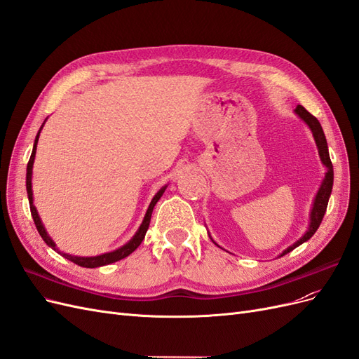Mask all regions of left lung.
<instances>
[{
    "instance_id": "obj_1",
    "label": "left lung",
    "mask_w": 359,
    "mask_h": 359,
    "mask_svg": "<svg viewBox=\"0 0 359 359\" xmlns=\"http://www.w3.org/2000/svg\"><path fill=\"white\" fill-rule=\"evenodd\" d=\"M295 114L310 128V132L314 137V142H316V147H318V153H319L320 161H322V165L325 166V169H327V172H325V178L322 180V184H320V187L316 193V196H314V199H313V205H311V210H310V223H309L307 231L304 232V235L299 238V240H297L292 245H289L286 250H283V252L278 255V257L287 255L289 252H292L293 248H297L298 245L309 241L310 238L314 235V232L319 229V226H320L322 219L325 215V211H327L328 201H330L331 191H332V184H334V169H332V163H331V158H330L327 137H325V133H323L320 123L318 121V118H314L310 112L304 109V106H301V104L297 106ZM210 238H211V235H210ZM211 240H212V238H211ZM212 243L217 244L214 240H212ZM217 245H219V244H217Z\"/></svg>"
}]
</instances>
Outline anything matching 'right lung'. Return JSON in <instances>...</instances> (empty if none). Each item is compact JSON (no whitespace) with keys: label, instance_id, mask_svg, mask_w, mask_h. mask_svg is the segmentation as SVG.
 <instances>
[{"label":"right lung","instance_id":"obj_1","mask_svg":"<svg viewBox=\"0 0 359 359\" xmlns=\"http://www.w3.org/2000/svg\"><path fill=\"white\" fill-rule=\"evenodd\" d=\"M48 119V118H46ZM45 119V123H46ZM45 123L41 124L39 133L36 136V140H34V145H32V153H31V157H29V161H28V166H27V194H28V202H29V210H31V215H32V220H34L36 223V227L37 231L40 233V236L43 238V241H45L52 250H55V252L58 255H61L62 257H66L69 260H72L73 264L79 265V266H83V268H99V266H104V265H109V264H114V262H118V260H121L124 257H127L128 255H132L135 250L140 245V243L144 241L145 238V233L148 231L149 227V222H151V214H153V210L156 203L158 202V199L163 196V193H165L166 186H163L156 194L153 201H151L148 210L144 215V220L142 223H140V226L137 227L136 233L130 238V241H127L124 245H121L119 248L114 250V252H107V253H103V255H97V256H74V255H69V253H62L60 252V248L57 247L55 241L52 240V238L49 236L48 231L45 229V226H43V222L40 219V215L37 212V208L34 206V198H32V166H34V158H36V151H37V142H39V136H40V132L43 126H45Z\"/></svg>","mask_w":359,"mask_h":359}]
</instances>
